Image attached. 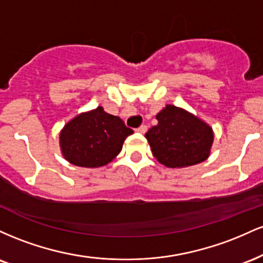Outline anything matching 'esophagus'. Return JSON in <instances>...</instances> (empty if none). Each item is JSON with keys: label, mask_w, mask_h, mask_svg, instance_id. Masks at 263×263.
<instances>
[{"label": "esophagus", "mask_w": 263, "mask_h": 263, "mask_svg": "<svg viewBox=\"0 0 263 263\" xmlns=\"http://www.w3.org/2000/svg\"><path fill=\"white\" fill-rule=\"evenodd\" d=\"M136 131H137L138 134H146V132H147V126L142 125V126H140V127H138L137 129H136Z\"/></svg>", "instance_id": "34e87169"}]
</instances>
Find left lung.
<instances>
[{
  "label": "left lung",
  "instance_id": "8db88e82",
  "mask_svg": "<svg viewBox=\"0 0 263 263\" xmlns=\"http://www.w3.org/2000/svg\"><path fill=\"white\" fill-rule=\"evenodd\" d=\"M156 119L158 123L149 128L144 137L161 164L184 168L208 159L214 131L206 122L174 105H165Z\"/></svg>",
  "mask_w": 263,
  "mask_h": 263
}]
</instances>
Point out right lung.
<instances>
[{"label":"right lung","mask_w":263,"mask_h":263,"mask_svg":"<svg viewBox=\"0 0 263 263\" xmlns=\"http://www.w3.org/2000/svg\"><path fill=\"white\" fill-rule=\"evenodd\" d=\"M134 134L119 116L104 107L81 112L59 134L62 155L71 164L83 168L104 167L121 152L123 142Z\"/></svg>","instance_id":"1"}]
</instances>
